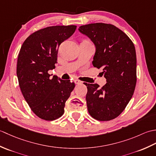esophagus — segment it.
<instances>
[{
	"label": "esophagus",
	"mask_w": 156,
	"mask_h": 156,
	"mask_svg": "<svg viewBox=\"0 0 156 156\" xmlns=\"http://www.w3.org/2000/svg\"><path fill=\"white\" fill-rule=\"evenodd\" d=\"M74 82H75L76 84H81V83H82V81L79 80L78 79H75V80H74Z\"/></svg>",
	"instance_id": "34e87169"
}]
</instances>
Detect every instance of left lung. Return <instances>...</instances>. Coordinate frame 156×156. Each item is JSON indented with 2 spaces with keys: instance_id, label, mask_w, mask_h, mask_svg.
Instances as JSON below:
<instances>
[{
  "instance_id": "obj_1",
  "label": "left lung",
  "mask_w": 156,
  "mask_h": 156,
  "mask_svg": "<svg viewBox=\"0 0 156 156\" xmlns=\"http://www.w3.org/2000/svg\"><path fill=\"white\" fill-rule=\"evenodd\" d=\"M78 31L93 43L92 65L102 69L107 83L84 84L87 108L92 117L110 121L120 115L130 101L137 82V58L133 43L115 26L102 23L79 27Z\"/></svg>"
}]
</instances>
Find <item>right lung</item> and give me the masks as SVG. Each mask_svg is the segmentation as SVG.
I'll list each match as a JSON object with an SVG mask.
<instances>
[{
    "label": "right lung",
    "mask_w": 156,
    "mask_h": 156,
    "mask_svg": "<svg viewBox=\"0 0 156 156\" xmlns=\"http://www.w3.org/2000/svg\"><path fill=\"white\" fill-rule=\"evenodd\" d=\"M76 25H57L30 35L20 49L16 76L22 94L34 113L53 121L64 112L65 103L75 87L70 80H63L48 71L55 68L58 48L74 34Z\"/></svg>",
    "instance_id": "right-lung-1"
}]
</instances>
